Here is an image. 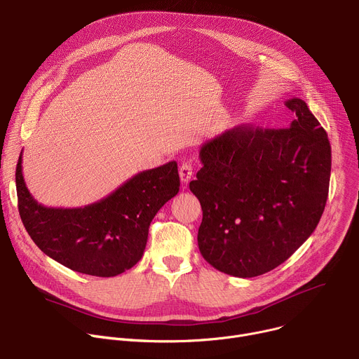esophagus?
<instances>
[{
    "instance_id": "esophagus-1",
    "label": "esophagus",
    "mask_w": 359,
    "mask_h": 359,
    "mask_svg": "<svg viewBox=\"0 0 359 359\" xmlns=\"http://www.w3.org/2000/svg\"><path fill=\"white\" fill-rule=\"evenodd\" d=\"M179 175H180V180L183 184H187L190 182V179L193 177V166L190 163H183L179 169Z\"/></svg>"
}]
</instances>
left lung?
I'll return each mask as SVG.
<instances>
[{
    "instance_id": "1",
    "label": "left lung",
    "mask_w": 359,
    "mask_h": 359,
    "mask_svg": "<svg viewBox=\"0 0 359 359\" xmlns=\"http://www.w3.org/2000/svg\"><path fill=\"white\" fill-rule=\"evenodd\" d=\"M290 128L237 126L200 149L203 168L190 190L203 220V259L250 278L284 263L316 230L328 197L331 146L299 97L285 100Z\"/></svg>"
}]
</instances>
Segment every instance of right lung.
<instances>
[{
  "mask_svg": "<svg viewBox=\"0 0 359 359\" xmlns=\"http://www.w3.org/2000/svg\"><path fill=\"white\" fill-rule=\"evenodd\" d=\"M15 183L22 224L41 251L74 271L115 277L142 259L150 222L177 194L180 179L173 161L135 175L85 208H45L25 186L21 153Z\"/></svg>",
  "mask_w": 359,
  "mask_h": 359,
  "instance_id": "right-lung-1",
  "label": "right lung"
}]
</instances>
